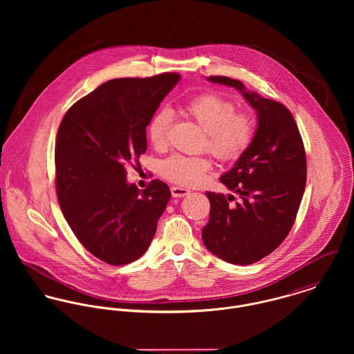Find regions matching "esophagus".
<instances>
[{"label":"esophagus","mask_w":354,"mask_h":354,"mask_svg":"<svg viewBox=\"0 0 354 354\" xmlns=\"http://www.w3.org/2000/svg\"><path fill=\"white\" fill-rule=\"evenodd\" d=\"M171 196L173 198H184V196H187V195H189V189H187V188H183V187H171Z\"/></svg>","instance_id":"obj_1"}]
</instances>
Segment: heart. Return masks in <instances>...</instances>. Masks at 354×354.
<instances>
[{
	"label": "heart",
	"mask_w": 354,
	"mask_h": 354,
	"mask_svg": "<svg viewBox=\"0 0 354 354\" xmlns=\"http://www.w3.org/2000/svg\"><path fill=\"white\" fill-rule=\"evenodd\" d=\"M187 111L207 133L208 151L221 160H234L248 149L254 131L252 118L247 113H236L233 102L208 93L189 102ZM171 120L169 109H160L152 115L147 133L155 149H163L167 145ZM209 167L211 162L204 156L174 153L162 162L160 173L174 184L198 185Z\"/></svg>",
	"instance_id": "heart-1"
}]
</instances>
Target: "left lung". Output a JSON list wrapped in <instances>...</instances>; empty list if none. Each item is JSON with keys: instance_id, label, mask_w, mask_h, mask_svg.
Here are the masks:
<instances>
[{"instance_id": "1", "label": "left lung", "mask_w": 354, "mask_h": 354, "mask_svg": "<svg viewBox=\"0 0 354 354\" xmlns=\"http://www.w3.org/2000/svg\"><path fill=\"white\" fill-rule=\"evenodd\" d=\"M207 80L240 91L256 111L257 127L248 149L219 178L241 202L229 205L233 195L205 192L209 218L203 227V243L227 263L252 264L277 250L293 226L306 183L303 139L282 103L247 90L236 79Z\"/></svg>"}]
</instances>
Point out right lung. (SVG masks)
<instances>
[{"mask_svg":"<svg viewBox=\"0 0 354 354\" xmlns=\"http://www.w3.org/2000/svg\"><path fill=\"white\" fill-rule=\"evenodd\" d=\"M178 73L113 79L64 115L55 143V188L62 214L83 247L107 264L138 260L151 244L170 199L167 184L140 191L127 166L147 150L146 128Z\"/></svg>","mask_w":354,"mask_h":354,"instance_id":"add662e5","label":"right lung"}]
</instances>
